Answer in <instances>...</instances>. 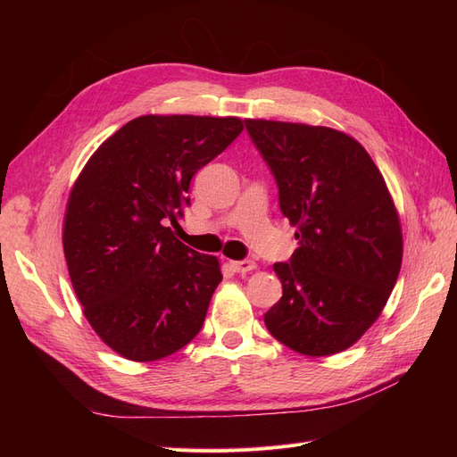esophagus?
Here are the masks:
<instances>
[{
    "mask_svg": "<svg viewBox=\"0 0 457 457\" xmlns=\"http://www.w3.org/2000/svg\"><path fill=\"white\" fill-rule=\"evenodd\" d=\"M255 267H257L255 261H250V259H245V261H230V269L234 272H250Z\"/></svg>",
    "mask_w": 457,
    "mask_h": 457,
    "instance_id": "1",
    "label": "esophagus"
}]
</instances>
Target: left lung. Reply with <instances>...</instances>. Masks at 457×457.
I'll return each instance as SVG.
<instances>
[{"mask_svg": "<svg viewBox=\"0 0 457 457\" xmlns=\"http://www.w3.org/2000/svg\"><path fill=\"white\" fill-rule=\"evenodd\" d=\"M278 185L299 247L274 262L282 297L274 339L305 356L337 354L378 320L403 265V228L378 165L351 135L307 123L245 120Z\"/></svg>", "mask_w": 457, "mask_h": 457, "instance_id": "obj_1", "label": "left lung"}]
</instances>
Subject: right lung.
<instances>
[{"label":"right lung","mask_w":457,"mask_h":457,"mask_svg":"<svg viewBox=\"0 0 457 457\" xmlns=\"http://www.w3.org/2000/svg\"><path fill=\"white\" fill-rule=\"evenodd\" d=\"M244 129L240 118L148 114L93 152L71 190L62 247L87 322L128 361L154 362L198 336L219 259L175 238L190 179Z\"/></svg>","instance_id":"add662e5"}]
</instances>
